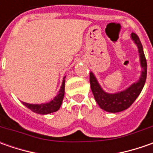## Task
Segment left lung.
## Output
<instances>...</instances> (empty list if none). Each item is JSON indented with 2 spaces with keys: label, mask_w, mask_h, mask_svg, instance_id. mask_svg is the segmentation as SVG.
<instances>
[{
  "label": "left lung",
  "mask_w": 153,
  "mask_h": 153,
  "mask_svg": "<svg viewBox=\"0 0 153 153\" xmlns=\"http://www.w3.org/2000/svg\"><path fill=\"white\" fill-rule=\"evenodd\" d=\"M131 39L138 48L140 66L142 68L141 75L137 82L132 83L128 88L123 91L109 94L103 90L100 83L98 82L95 76L92 71L90 72V86L94 97L100 107L105 111L115 113L123 111L128 108L138 97L145 85L147 74V64L143 51V47L136 34L131 33Z\"/></svg>",
  "instance_id": "obj_1"
}]
</instances>
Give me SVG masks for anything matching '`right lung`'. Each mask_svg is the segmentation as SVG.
Instances as JSON below:
<instances>
[{
    "mask_svg": "<svg viewBox=\"0 0 153 153\" xmlns=\"http://www.w3.org/2000/svg\"><path fill=\"white\" fill-rule=\"evenodd\" d=\"M65 76H64L62 85L60 87V89L59 90V93L57 94L53 100L48 103H43V104H29V103L22 102L27 108L31 110L32 111L38 113V114L46 115L55 112L59 109L60 108L62 105V101L65 95Z\"/></svg>",
    "mask_w": 153,
    "mask_h": 153,
    "instance_id": "1",
    "label": "right lung"
}]
</instances>
